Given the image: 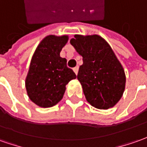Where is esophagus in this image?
Masks as SVG:
<instances>
[{
  "label": "esophagus",
  "instance_id": "esophagus-1",
  "mask_svg": "<svg viewBox=\"0 0 147 147\" xmlns=\"http://www.w3.org/2000/svg\"><path fill=\"white\" fill-rule=\"evenodd\" d=\"M73 71H74V72L76 73V75H77V74H78V71H79V67H78V66H76V67H74Z\"/></svg>",
  "mask_w": 147,
  "mask_h": 147
}]
</instances>
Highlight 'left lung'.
Listing matches in <instances>:
<instances>
[{
  "label": "left lung",
  "mask_w": 147,
  "mask_h": 147,
  "mask_svg": "<svg viewBox=\"0 0 147 147\" xmlns=\"http://www.w3.org/2000/svg\"><path fill=\"white\" fill-rule=\"evenodd\" d=\"M70 42L83 57L77 79L87 101L99 109L113 107L123 95L126 79L111 47L97 34H75Z\"/></svg>",
  "instance_id": "1"
}]
</instances>
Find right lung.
<instances>
[{"label": "right lung", "mask_w": 147, "mask_h": 147, "mask_svg": "<svg viewBox=\"0 0 147 147\" xmlns=\"http://www.w3.org/2000/svg\"><path fill=\"white\" fill-rule=\"evenodd\" d=\"M67 41V35L47 36L32 56L26 88L29 98L39 107H52L58 104L63 97L66 85L76 78L67 67V59L60 57Z\"/></svg>", "instance_id": "1"}]
</instances>
